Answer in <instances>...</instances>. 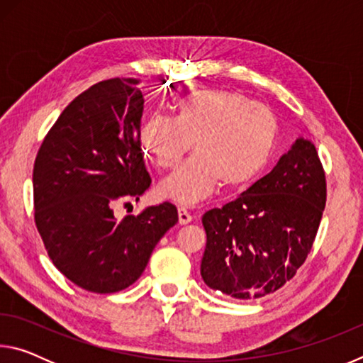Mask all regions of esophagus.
<instances>
[{
	"label": "esophagus",
	"instance_id": "obj_1",
	"mask_svg": "<svg viewBox=\"0 0 363 363\" xmlns=\"http://www.w3.org/2000/svg\"><path fill=\"white\" fill-rule=\"evenodd\" d=\"M177 216H179V224L181 225H186L189 223H192V214H190L186 208H179L177 210Z\"/></svg>",
	"mask_w": 363,
	"mask_h": 363
}]
</instances>
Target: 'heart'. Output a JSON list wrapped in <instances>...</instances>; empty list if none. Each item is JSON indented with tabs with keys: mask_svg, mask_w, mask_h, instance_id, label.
I'll return each mask as SVG.
<instances>
[{
	"mask_svg": "<svg viewBox=\"0 0 363 363\" xmlns=\"http://www.w3.org/2000/svg\"><path fill=\"white\" fill-rule=\"evenodd\" d=\"M277 139L272 110L223 89L181 97L173 118L152 116L139 134L144 152L162 169L177 167L194 144L195 155L158 186L163 199L186 206L205 200L220 184L250 186L267 167Z\"/></svg>",
	"mask_w": 363,
	"mask_h": 363,
	"instance_id": "b5f03b06",
	"label": "heart"
}]
</instances>
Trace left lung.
Masks as SVG:
<instances>
[{
    "label": "left lung",
    "mask_w": 363,
    "mask_h": 363,
    "mask_svg": "<svg viewBox=\"0 0 363 363\" xmlns=\"http://www.w3.org/2000/svg\"><path fill=\"white\" fill-rule=\"evenodd\" d=\"M325 201L327 184L315 145L298 138L269 174L203 214L201 279L235 299L279 290L306 261Z\"/></svg>",
    "instance_id": "obj_1"
}]
</instances>
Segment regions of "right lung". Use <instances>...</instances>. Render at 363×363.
Returning a JSON list of instances; mask_svg holds the SVG:
<instances>
[{"label":"right lung","mask_w":363,"mask_h":363,"mask_svg":"<svg viewBox=\"0 0 363 363\" xmlns=\"http://www.w3.org/2000/svg\"><path fill=\"white\" fill-rule=\"evenodd\" d=\"M138 79H106L75 97L43 140L33 167L35 223L54 266L93 293H115L143 275L155 245L177 223L174 205L118 220L113 205L150 186L140 147Z\"/></svg>","instance_id":"add662e5"}]
</instances>
